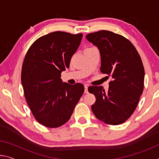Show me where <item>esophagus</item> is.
<instances>
[{
    "label": "esophagus",
    "mask_w": 159,
    "mask_h": 159,
    "mask_svg": "<svg viewBox=\"0 0 159 159\" xmlns=\"http://www.w3.org/2000/svg\"><path fill=\"white\" fill-rule=\"evenodd\" d=\"M84 88H85V93H88V87L87 85H84Z\"/></svg>",
    "instance_id": "esophagus-1"
}]
</instances>
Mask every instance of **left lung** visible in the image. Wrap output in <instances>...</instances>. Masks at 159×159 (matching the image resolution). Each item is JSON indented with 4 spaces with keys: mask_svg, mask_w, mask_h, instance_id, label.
<instances>
[{
    "mask_svg": "<svg viewBox=\"0 0 159 159\" xmlns=\"http://www.w3.org/2000/svg\"><path fill=\"white\" fill-rule=\"evenodd\" d=\"M85 38L98 48L102 73L112 77L107 92L102 86L88 88L96 98L91 109L107 124H121L133 114L143 92L144 69L140 56L127 39L111 31H99Z\"/></svg>",
    "mask_w": 159,
    "mask_h": 159,
    "instance_id": "obj_1",
    "label": "left lung"
}]
</instances>
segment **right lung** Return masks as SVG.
<instances>
[{
  "mask_svg": "<svg viewBox=\"0 0 159 159\" xmlns=\"http://www.w3.org/2000/svg\"><path fill=\"white\" fill-rule=\"evenodd\" d=\"M82 37V34L52 32L38 39L26 52L21 84L34 116L45 127L57 128L68 121L84 92L81 83L71 85L60 78Z\"/></svg>",
  "mask_w": 159,
  "mask_h": 159,
  "instance_id": "add662e5",
  "label": "right lung"
}]
</instances>
